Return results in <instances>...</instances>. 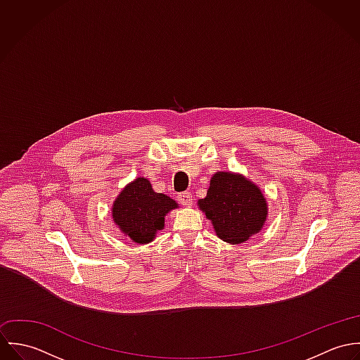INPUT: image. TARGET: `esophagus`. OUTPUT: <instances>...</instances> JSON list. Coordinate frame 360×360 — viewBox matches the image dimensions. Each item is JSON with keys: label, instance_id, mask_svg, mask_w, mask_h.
Segmentation results:
<instances>
[{"label": "esophagus", "instance_id": "obj_1", "mask_svg": "<svg viewBox=\"0 0 360 360\" xmlns=\"http://www.w3.org/2000/svg\"><path fill=\"white\" fill-rule=\"evenodd\" d=\"M177 198H179V202L183 206L193 205V195L190 193H180Z\"/></svg>", "mask_w": 360, "mask_h": 360}]
</instances>
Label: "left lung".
I'll return each instance as SVG.
<instances>
[{
	"mask_svg": "<svg viewBox=\"0 0 360 360\" xmlns=\"http://www.w3.org/2000/svg\"><path fill=\"white\" fill-rule=\"evenodd\" d=\"M198 207L210 220L216 236L229 244H243L257 234L269 207L262 190L240 173L216 172Z\"/></svg>",
	"mask_w": 360,
	"mask_h": 360,
	"instance_id": "8db88e82",
	"label": "left lung"
}]
</instances>
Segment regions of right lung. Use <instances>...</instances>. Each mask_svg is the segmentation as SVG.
I'll list each match as a JSON object with an SVG mask.
<instances>
[{"label": "right lung", "mask_w": 360, "mask_h": 360, "mask_svg": "<svg viewBox=\"0 0 360 360\" xmlns=\"http://www.w3.org/2000/svg\"><path fill=\"white\" fill-rule=\"evenodd\" d=\"M179 207L170 197L155 193L146 177L129 183L112 205V217L119 230L133 243L148 244L163 230L166 214Z\"/></svg>", "instance_id": "1"}]
</instances>
